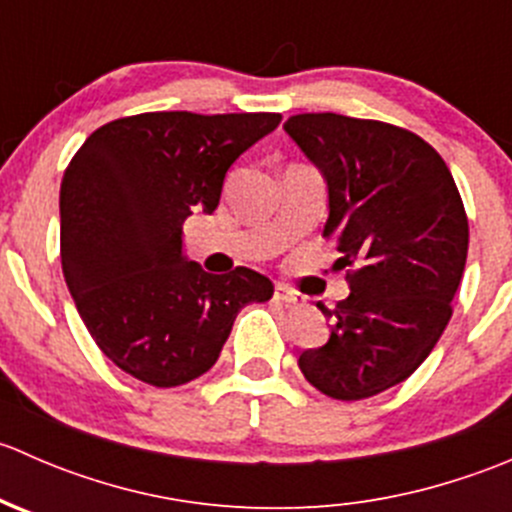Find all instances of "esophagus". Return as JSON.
I'll list each match as a JSON object with an SVG mask.
<instances>
[{
    "mask_svg": "<svg viewBox=\"0 0 512 512\" xmlns=\"http://www.w3.org/2000/svg\"><path fill=\"white\" fill-rule=\"evenodd\" d=\"M275 299L280 304H285V307H304V302H307V299H304V294L294 292V289L287 285L275 287Z\"/></svg>",
    "mask_w": 512,
    "mask_h": 512,
    "instance_id": "obj_1",
    "label": "esophagus"
}]
</instances>
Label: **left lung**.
Wrapping results in <instances>:
<instances>
[{"instance_id":"left-lung-1","label":"left lung","mask_w":512,"mask_h":512,"mask_svg":"<svg viewBox=\"0 0 512 512\" xmlns=\"http://www.w3.org/2000/svg\"><path fill=\"white\" fill-rule=\"evenodd\" d=\"M287 136L322 170L324 237L337 242L349 297L327 309L329 342L299 354L304 379L339 401L401 384L453 314L468 255V218L443 158L391 123L299 113Z\"/></svg>"}]
</instances>
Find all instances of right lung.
Returning <instances> with one entry per match:
<instances>
[{"label": "right lung", "instance_id": "1", "mask_svg": "<svg viewBox=\"0 0 512 512\" xmlns=\"http://www.w3.org/2000/svg\"><path fill=\"white\" fill-rule=\"evenodd\" d=\"M280 113L156 111L96 128L61 180V267L103 354L170 389L218 361L237 312L267 302L250 267L210 275L183 255V223L213 213L227 168Z\"/></svg>", "mask_w": 512, "mask_h": 512}]
</instances>
